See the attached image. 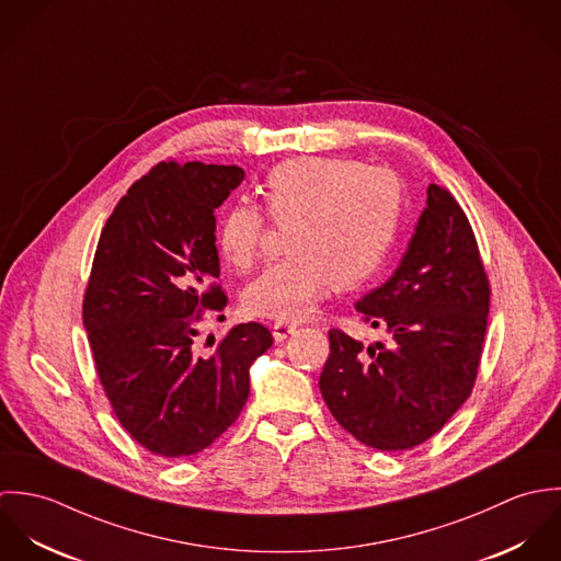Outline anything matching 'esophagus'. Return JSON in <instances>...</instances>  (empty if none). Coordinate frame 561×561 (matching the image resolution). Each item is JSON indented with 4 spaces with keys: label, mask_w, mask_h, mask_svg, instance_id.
I'll use <instances>...</instances> for the list:
<instances>
[{
    "label": "esophagus",
    "mask_w": 561,
    "mask_h": 561,
    "mask_svg": "<svg viewBox=\"0 0 561 561\" xmlns=\"http://www.w3.org/2000/svg\"><path fill=\"white\" fill-rule=\"evenodd\" d=\"M296 328H298V323H294V321H274L272 323V334H274L276 341H285Z\"/></svg>",
    "instance_id": "34e87169"
}]
</instances>
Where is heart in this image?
Returning <instances> with one entry per match:
<instances>
[{"mask_svg": "<svg viewBox=\"0 0 561 561\" xmlns=\"http://www.w3.org/2000/svg\"><path fill=\"white\" fill-rule=\"evenodd\" d=\"M270 218L288 225L287 259L265 267L243 291L245 313L298 320L336 285L358 287L385 265L403 211L400 179L345 158H298L274 165L263 183ZM265 231L259 207L240 201L216 233L220 259L248 270Z\"/></svg>", "mask_w": 561, "mask_h": 561, "instance_id": "obj_1", "label": "heart"}]
</instances>
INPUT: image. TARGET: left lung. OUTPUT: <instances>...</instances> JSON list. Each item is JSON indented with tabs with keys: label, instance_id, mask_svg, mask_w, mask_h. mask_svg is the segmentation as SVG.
Segmentation results:
<instances>
[{
	"label": "left lung",
	"instance_id": "1",
	"mask_svg": "<svg viewBox=\"0 0 561 561\" xmlns=\"http://www.w3.org/2000/svg\"><path fill=\"white\" fill-rule=\"evenodd\" d=\"M490 309L480 248L456 198L427 187V205L393 276L356 302L389 347L332 328L320 391L354 438L403 451L434 436L473 391Z\"/></svg>",
	"mask_w": 561,
	"mask_h": 561
}]
</instances>
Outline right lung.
<instances>
[{
  "label": "right lung",
  "instance_id": "obj_1",
  "mask_svg": "<svg viewBox=\"0 0 561 561\" xmlns=\"http://www.w3.org/2000/svg\"><path fill=\"white\" fill-rule=\"evenodd\" d=\"M243 181L238 165L161 161L114 207L96 243L83 328L121 425L160 458H187L236 423L265 325H233L214 354L196 336L222 311L214 211Z\"/></svg>",
  "mask_w": 561,
  "mask_h": 561
}]
</instances>
